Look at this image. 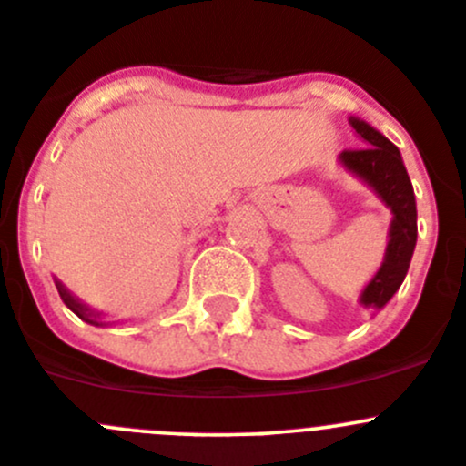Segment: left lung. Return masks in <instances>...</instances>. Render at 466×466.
<instances>
[{
    "label": "left lung",
    "mask_w": 466,
    "mask_h": 466,
    "mask_svg": "<svg viewBox=\"0 0 466 466\" xmlns=\"http://www.w3.org/2000/svg\"><path fill=\"white\" fill-rule=\"evenodd\" d=\"M351 127L365 140V145L358 149H344L339 157L341 164L372 187L392 212L386 261L360 296V302L365 307L381 309L395 296V291L407 277L409 263H411L418 230L416 198H413V187L402 164V157H400V149L362 119L351 117Z\"/></svg>",
    "instance_id": "obj_1"
}]
</instances>
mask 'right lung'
Returning a JSON list of instances; mask_svg holds the SVG:
<instances>
[{
  "label": "right lung",
  "mask_w": 466,
  "mask_h": 466,
  "mask_svg": "<svg viewBox=\"0 0 466 466\" xmlns=\"http://www.w3.org/2000/svg\"><path fill=\"white\" fill-rule=\"evenodd\" d=\"M57 291H59V296H62V300L66 302V307H68V309L74 311V314H78V317L83 319V321H87V323H94V326H101V323L96 321V314H94V311H89L87 307H83V305H80V302L76 300V298L71 296V293H68L66 289H64V286L59 284V281H57Z\"/></svg>",
  "instance_id": "1"
}]
</instances>
